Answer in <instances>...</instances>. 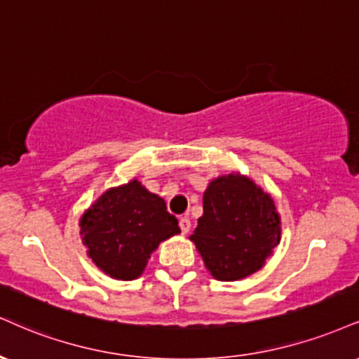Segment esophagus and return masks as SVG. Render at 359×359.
<instances>
[{"label": "esophagus", "mask_w": 359, "mask_h": 359, "mask_svg": "<svg viewBox=\"0 0 359 359\" xmlns=\"http://www.w3.org/2000/svg\"><path fill=\"white\" fill-rule=\"evenodd\" d=\"M179 226H180V231H182V234H187V232L191 231V219H189V217H180Z\"/></svg>", "instance_id": "34e87169"}]
</instances>
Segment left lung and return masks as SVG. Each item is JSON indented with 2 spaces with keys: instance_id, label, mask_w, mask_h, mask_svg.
<instances>
[{
  "instance_id": "1",
  "label": "left lung",
  "mask_w": 359,
  "mask_h": 359,
  "mask_svg": "<svg viewBox=\"0 0 359 359\" xmlns=\"http://www.w3.org/2000/svg\"><path fill=\"white\" fill-rule=\"evenodd\" d=\"M202 205L191 241L212 278L239 280L262 269L280 243V215L271 194L231 172L210 180Z\"/></svg>"
}]
</instances>
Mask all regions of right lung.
Instances as JSON below:
<instances>
[{
    "instance_id": "add662e5",
    "label": "right lung",
    "mask_w": 359,
    "mask_h": 359,
    "mask_svg": "<svg viewBox=\"0 0 359 359\" xmlns=\"http://www.w3.org/2000/svg\"><path fill=\"white\" fill-rule=\"evenodd\" d=\"M79 226L93 264L118 280L140 278L158 244L180 234L165 201L137 179L107 189L81 214Z\"/></svg>"
}]
</instances>
